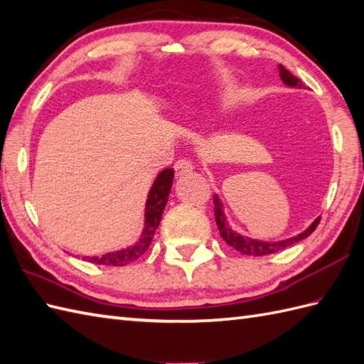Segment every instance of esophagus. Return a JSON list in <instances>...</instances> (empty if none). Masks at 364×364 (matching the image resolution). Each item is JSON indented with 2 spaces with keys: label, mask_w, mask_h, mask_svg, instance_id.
I'll use <instances>...</instances> for the list:
<instances>
[{
  "label": "esophagus",
  "mask_w": 364,
  "mask_h": 364,
  "mask_svg": "<svg viewBox=\"0 0 364 364\" xmlns=\"http://www.w3.org/2000/svg\"><path fill=\"white\" fill-rule=\"evenodd\" d=\"M174 171L176 176H185L193 171V164L188 161V159H181L174 164Z\"/></svg>",
  "instance_id": "34e87169"
}]
</instances>
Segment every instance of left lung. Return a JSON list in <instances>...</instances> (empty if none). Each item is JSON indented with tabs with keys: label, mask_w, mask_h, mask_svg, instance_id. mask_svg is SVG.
Here are the masks:
<instances>
[{
	"label": "left lung",
	"mask_w": 364,
	"mask_h": 364,
	"mask_svg": "<svg viewBox=\"0 0 364 364\" xmlns=\"http://www.w3.org/2000/svg\"><path fill=\"white\" fill-rule=\"evenodd\" d=\"M278 69H279V77L282 80V83H284L286 86L304 87L303 82H301L299 78H296L294 74H290L284 66L279 65ZM213 203H215V218H216V225L219 228L220 237H223L230 247H233V249L237 250L239 253L249 255V256H264V255H272V253H277L279 250H284V249H287V247L303 241V239L312 235L316 225L320 224V218H316L314 223L310 224V227H307L304 230L303 233H299L294 237H289V239H284V241H278V242L259 241V239H252V237L239 235L237 232H233V230L230 228V225L227 223V218H225V213H224V205H223V202H220L218 194L213 196Z\"/></svg>",
	"instance_id": "1"
}]
</instances>
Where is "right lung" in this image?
Here are the masks:
<instances>
[{"label": "right lung", "mask_w": 364, "mask_h": 364, "mask_svg": "<svg viewBox=\"0 0 364 364\" xmlns=\"http://www.w3.org/2000/svg\"><path fill=\"white\" fill-rule=\"evenodd\" d=\"M173 177H174L173 168H165L164 171L157 174L153 187L148 193L146 203H145V225L134 245H129L127 249L109 252L100 256H83V259L92 264L114 265V267H117V265H127L140 258V256L148 250L149 244L153 241L156 230L159 224H161L162 213L165 210L168 196H170V191L173 187Z\"/></svg>", "instance_id": "add662e5"}]
</instances>
